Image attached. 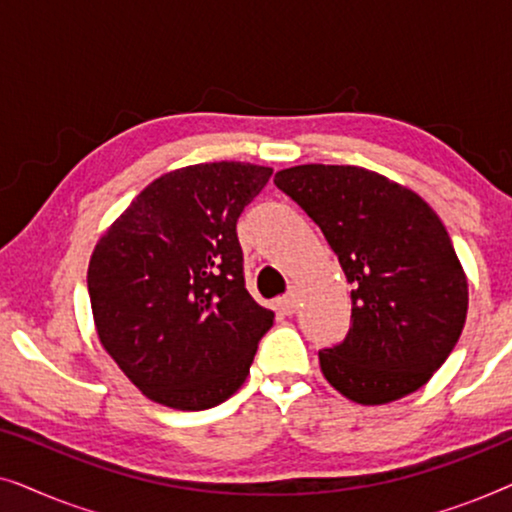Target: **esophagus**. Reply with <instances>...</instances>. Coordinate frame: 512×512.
Wrapping results in <instances>:
<instances>
[{
	"mask_svg": "<svg viewBox=\"0 0 512 512\" xmlns=\"http://www.w3.org/2000/svg\"><path fill=\"white\" fill-rule=\"evenodd\" d=\"M277 307H279V312L286 314V317H291V314L296 312V307H298V293L296 291H289V293H286V296H282V298L277 300Z\"/></svg>",
	"mask_w": 512,
	"mask_h": 512,
	"instance_id": "1",
	"label": "esophagus"
}]
</instances>
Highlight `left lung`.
Segmentation results:
<instances>
[{"label": "left lung", "instance_id": "left-lung-1", "mask_svg": "<svg viewBox=\"0 0 512 512\" xmlns=\"http://www.w3.org/2000/svg\"><path fill=\"white\" fill-rule=\"evenodd\" d=\"M275 184L317 223L352 289V328L321 349L331 387L382 405L431 380L466 324L468 282L438 214L356 165H298Z\"/></svg>", "mask_w": 512, "mask_h": 512}]
</instances>
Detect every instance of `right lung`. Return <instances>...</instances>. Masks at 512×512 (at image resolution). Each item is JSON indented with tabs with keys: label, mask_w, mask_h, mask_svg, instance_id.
<instances>
[{
	"label": "right lung",
	"mask_w": 512,
	"mask_h": 512,
	"mask_svg": "<svg viewBox=\"0 0 512 512\" xmlns=\"http://www.w3.org/2000/svg\"><path fill=\"white\" fill-rule=\"evenodd\" d=\"M272 167L202 163L151 181L95 244L102 347L146 398L207 410L235 394L275 312L244 286L237 219Z\"/></svg>",
	"instance_id": "right-lung-1"
}]
</instances>
